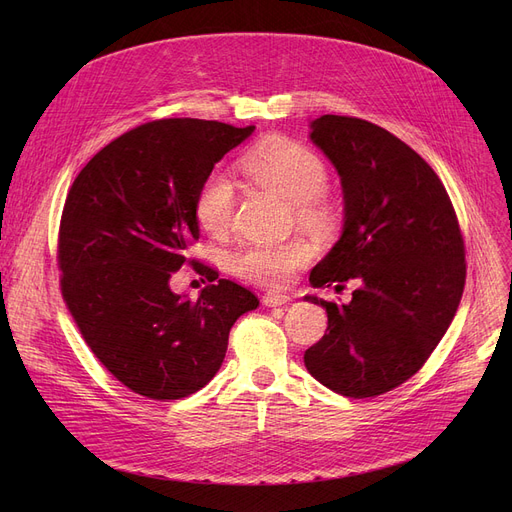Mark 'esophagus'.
<instances>
[{
	"instance_id": "obj_1",
	"label": "esophagus",
	"mask_w": 512,
	"mask_h": 512,
	"mask_svg": "<svg viewBox=\"0 0 512 512\" xmlns=\"http://www.w3.org/2000/svg\"><path fill=\"white\" fill-rule=\"evenodd\" d=\"M286 303H290L288 294H282V292H267V294H263V305L265 307H282Z\"/></svg>"
}]
</instances>
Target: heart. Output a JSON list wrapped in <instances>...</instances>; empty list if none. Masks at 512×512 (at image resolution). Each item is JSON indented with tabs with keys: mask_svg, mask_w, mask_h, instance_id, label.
I'll return each instance as SVG.
<instances>
[{
	"mask_svg": "<svg viewBox=\"0 0 512 512\" xmlns=\"http://www.w3.org/2000/svg\"><path fill=\"white\" fill-rule=\"evenodd\" d=\"M242 170L265 191H272L294 203V218L313 232L328 234L336 226V211L324 188L328 168L315 151L284 137L259 143L242 159ZM234 211V188L224 174H209L195 197V218L209 234L230 228ZM313 257V247L305 238L284 242H253L240 247L230 257L232 272L253 284L284 286L292 274Z\"/></svg>",
	"mask_w": 512,
	"mask_h": 512,
	"instance_id": "obj_1",
	"label": "heart"
}]
</instances>
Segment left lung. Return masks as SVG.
<instances>
[{
	"instance_id": "8db88e82",
	"label": "left lung",
	"mask_w": 512,
	"mask_h": 512,
	"mask_svg": "<svg viewBox=\"0 0 512 512\" xmlns=\"http://www.w3.org/2000/svg\"><path fill=\"white\" fill-rule=\"evenodd\" d=\"M309 139L342 184L344 226L309 276L315 288L359 280L346 305L305 297L328 313V334L305 367L351 398L384 394L434 353L465 288V242L438 174L407 143L361 118L321 116Z\"/></svg>"
}]
</instances>
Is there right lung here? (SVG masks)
<instances>
[{
  "label": "right lung",
  "instance_id": "right-lung-1",
  "mask_svg": "<svg viewBox=\"0 0 512 512\" xmlns=\"http://www.w3.org/2000/svg\"><path fill=\"white\" fill-rule=\"evenodd\" d=\"M255 126L168 118L105 145L76 176L60 222L64 301L95 357L153 400L201 390L226 357L255 294L201 265L197 301L170 288L199 238L195 197L213 166Z\"/></svg>",
  "mask_w": 512,
  "mask_h": 512
}]
</instances>
